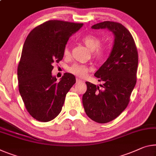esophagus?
Instances as JSON below:
<instances>
[{"label": "esophagus", "mask_w": 156, "mask_h": 156, "mask_svg": "<svg viewBox=\"0 0 156 156\" xmlns=\"http://www.w3.org/2000/svg\"><path fill=\"white\" fill-rule=\"evenodd\" d=\"M82 82H83V80H81V79L76 78V83H82Z\"/></svg>", "instance_id": "esophagus-1"}]
</instances>
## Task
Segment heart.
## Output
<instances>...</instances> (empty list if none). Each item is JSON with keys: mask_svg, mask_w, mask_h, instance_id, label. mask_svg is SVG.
I'll return each mask as SVG.
<instances>
[{"mask_svg": "<svg viewBox=\"0 0 156 156\" xmlns=\"http://www.w3.org/2000/svg\"><path fill=\"white\" fill-rule=\"evenodd\" d=\"M82 41L85 45L91 51L92 57L96 60H101L105 56L107 52V46L101 45V39L94 34H87L82 39ZM64 55L69 56L70 55V48L69 44H66L64 49ZM91 70L90 66L80 64H73L68 68L69 73L77 76L78 77L83 78Z\"/></svg>", "mask_w": 156, "mask_h": 156, "instance_id": "b5f03b06", "label": "heart"}]
</instances>
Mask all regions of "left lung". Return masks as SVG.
<instances>
[{
  "instance_id": "8db88e82",
  "label": "left lung",
  "mask_w": 156,
  "mask_h": 156,
  "mask_svg": "<svg viewBox=\"0 0 156 156\" xmlns=\"http://www.w3.org/2000/svg\"><path fill=\"white\" fill-rule=\"evenodd\" d=\"M107 28L115 35L112 51L94 76L103 81L99 87L86 82L87 91L83 104L87 115L100 123L111 122L120 115L128 105L137 81L138 53L133 36L122 24L103 21L91 26Z\"/></svg>"
}]
</instances>
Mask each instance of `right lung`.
I'll use <instances>...</instances> for the list:
<instances>
[{
    "label": "right lung",
    "mask_w": 156,
    "mask_h": 156,
    "mask_svg": "<svg viewBox=\"0 0 156 156\" xmlns=\"http://www.w3.org/2000/svg\"><path fill=\"white\" fill-rule=\"evenodd\" d=\"M83 25L50 20L34 28L25 41L17 69L19 90L26 110L39 122H50L60 114L76 83L69 73L58 82L51 71L53 64L62 60L69 38Z\"/></svg>",
    "instance_id": "obj_1"
}]
</instances>
